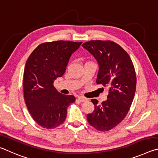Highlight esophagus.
<instances>
[{
	"mask_svg": "<svg viewBox=\"0 0 158 158\" xmlns=\"http://www.w3.org/2000/svg\"><path fill=\"white\" fill-rule=\"evenodd\" d=\"M77 99H78V101H79L82 102V103H83V102H85V101H86L87 100V99L86 98L82 97V96H79V97L77 98Z\"/></svg>",
	"mask_w": 158,
	"mask_h": 158,
	"instance_id": "obj_1",
	"label": "esophagus"
}]
</instances>
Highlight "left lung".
Wrapping results in <instances>:
<instances>
[{"label":"left lung","instance_id":"1","mask_svg":"<svg viewBox=\"0 0 158 158\" xmlns=\"http://www.w3.org/2000/svg\"><path fill=\"white\" fill-rule=\"evenodd\" d=\"M98 64L96 83L107 87V100L98 105L92 99L95 108L87 115L91 126L99 131H108L126 117L136 90V74L129 55L111 41L92 40L82 44Z\"/></svg>","mask_w":158,"mask_h":158}]
</instances>
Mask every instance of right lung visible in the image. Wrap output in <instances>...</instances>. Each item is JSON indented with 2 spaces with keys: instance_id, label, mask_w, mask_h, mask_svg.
I'll use <instances>...</instances> for the list:
<instances>
[{
  "instance_id": "1",
  "label": "right lung",
  "mask_w": 158,
  "mask_h": 158,
  "mask_svg": "<svg viewBox=\"0 0 158 158\" xmlns=\"http://www.w3.org/2000/svg\"><path fill=\"white\" fill-rule=\"evenodd\" d=\"M82 42L56 41L39 45L27 59L23 73L24 99L35 121L44 128L61 125L69 105L76 98L64 95L53 86L66 71L69 58Z\"/></svg>"
}]
</instances>
